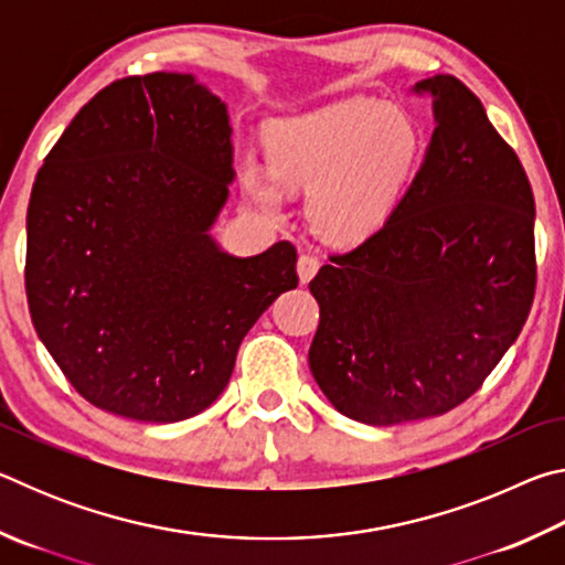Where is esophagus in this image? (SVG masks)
Instances as JSON below:
<instances>
[{"instance_id": "34e87169", "label": "esophagus", "mask_w": 565, "mask_h": 565, "mask_svg": "<svg viewBox=\"0 0 565 565\" xmlns=\"http://www.w3.org/2000/svg\"><path fill=\"white\" fill-rule=\"evenodd\" d=\"M319 266H321L319 256L301 254V256H299V264H296V271H299V281H301V284H309V281L313 279V276H317Z\"/></svg>"}]
</instances>
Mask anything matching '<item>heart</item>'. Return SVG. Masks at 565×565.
Segmentation results:
<instances>
[{
	"mask_svg": "<svg viewBox=\"0 0 565 565\" xmlns=\"http://www.w3.org/2000/svg\"><path fill=\"white\" fill-rule=\"evenodd\" d=\"M269 171L248 164L254 202L281 214L284 191H306V216L321 238L356 244L386 222L418 159V129L404 109L369 97L274 121Z\"/></svg>",
	"mask_w": 565,
	"mask_h": 565,
	"instance_id": "obj_1",
	"label": "heart"
}]
</instances>
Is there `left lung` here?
<instances>
[{
    "instance_id": "obj_1",
    "label": "left lung",
    "mask_w": 565,
    "mask_h": 565,
    "mask_svg": "<svg viewBox=\"0 0 565 565\" xmlns=\"http://www.w3.org/2000/svg\"><path fill=\"white\" fill-rule=\"evenodd\" d=\"M436 129L388 222L333 254L309 289V366L339 414L369 426L441 416L519 339L535 291L529 177L451 74L416 84Z\"/></svg>"
}]
</instances>
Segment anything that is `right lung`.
Wrapping results in <instances>:
<instances>
[{
	"label": "right lung",
	"instance_id": "add662e5",
	"mask_svg": "<svg viewBox=\"0 0 565 565\" xmlns=\"http://www.w3.org/2000/svg\"><path fill=\"white\" fill-rule=\"evenodd\" d=\"M226 104L194 74L104 87L44 159L26 209V301L70 384L147 424L202 414L238 343L296 289V248L226 254L209 234L234 181Z\"/></svg>",
	"mask_w": 565,
	"mask_h": 565
}]
</instances>
